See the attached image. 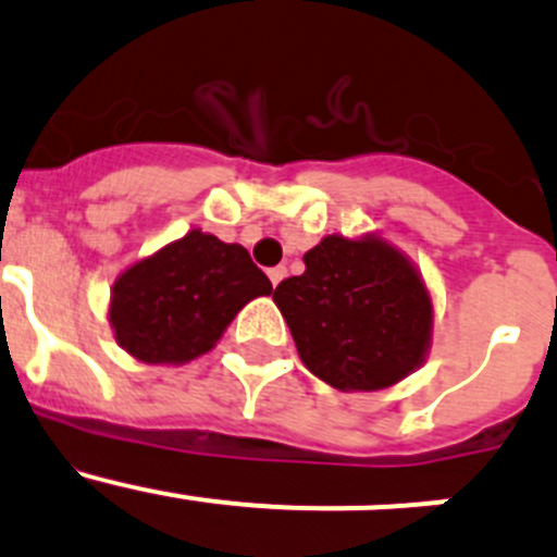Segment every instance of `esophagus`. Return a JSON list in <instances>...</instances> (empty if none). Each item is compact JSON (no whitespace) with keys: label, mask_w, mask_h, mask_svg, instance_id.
I'll return each instance as SVG.
<instances>
[{"label":"esophagus","mask_w":557,"mask_h":557,"mask_svg":"<svg viewBox=\"0 0 557 557\" xmlns=\"http://www.w3.org/2000/svg\"><path fill=\"white\" fill-rule=\"evenodd\" d=\"M267 274H269V280H272L274 288H277V285L285 280V274H288V269H285V267H272Z\"/></svg>","instance_id":"esophagus-1"}]
</instances>
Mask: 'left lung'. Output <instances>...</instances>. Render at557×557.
Segmentation results:
<instances>
[{
  "label": "left lung",
  "instance_id": "obj_1",
  "mask_svg": "<svg viewBox=\"0 0 557 557\" xmlns=\"http://www.w3.org/2000/svg\"><path fill=\"white\" fill-rule=\"evenodd\" d=\"M301 363L336 391H383L423 367L434 305L414 263L380 234H329L274 290Z\"/></svg>",
  "mask_w": 557,
  "mask_h": 557
}]
</instances>
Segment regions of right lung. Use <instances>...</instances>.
Wrapping results in <instances>:
<instances>
[{
    "label": "right lung",
    "mask_w": 557,
    "mask_h": 557,
    "mask_svg": "<svg viewBox=\"0 0 557 557\" xmlns=\"http://www.w3.org/2000/svg\"><path fill=\"white\" fill-rule=\"evenodd\" d=\"M269 294L243 245L190 228L117 274L107 318L128 356L180 367L210 352L247 301Z\"/></svg>",
    "instance_id": "right-lung-1"
}]
</instances>
